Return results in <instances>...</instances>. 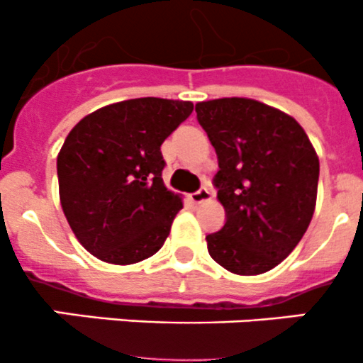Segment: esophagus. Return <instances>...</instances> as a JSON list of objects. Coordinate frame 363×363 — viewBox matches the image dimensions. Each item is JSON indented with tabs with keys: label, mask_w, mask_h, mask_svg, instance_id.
I'll list each match as a JSON object with an SVG mask.
<instances>
[{
	"label": "esophagus",
	"mask_w": 363,
	"mask_h": 363,
	"mask_svg": "<svg viewBox=\"0 0 363 363\" xmlns=\"http://www.w3.org/2000/svg\"><path fill=\"white\" fill-rule=\"evenodd\" d=\"M189 200H191L193 203L207 202V200H211V189H208L207 186H202L199 191H195V193H191V195H189Z\"/></svg>",
	"instance_id": "obj_1"
}]
</instances>
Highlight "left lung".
Instances as JSON below:
<instances>
[{"instance_id": "8db88e82", "label": "left lung", "mask_w": 363, "mask_h": 363, "mask_svg": "<svg viewBox=\"0 0 363 363\" xmlns=\"http://www.w3.org/2000/svg\"><path fill=\"white\" fill-rule=\"evenodd\" d=\"M196 119L218 155L214 175L226 212L208 233L214 262L239 276L279 265L314 214L320 161L306 131L288 113L250 98L200 101Z\"/></svg>"}]
</instances>
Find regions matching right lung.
<instances>
[{
  "label": "right lung",
  "instance_id": "add662e5",
  "mask_svg": "<svg viewBox=\"0 0 363 363\" xmlns=\"http://www.w3.org/2000/svg\"><path fill=\"white\" fill-rule=\"evenodd\" d=\"M191 101L135 98L75 124L57 155L60 199L79 242L101 262L130 265L158 252L182 208L161 172V144Z\"/></svg>",
  "mask_w": 363,
  "mask_h": 363
}]
</instances>
